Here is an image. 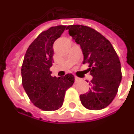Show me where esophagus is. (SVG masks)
Returning <instances> with one entry per match:
<instances>
[{
    "label": "esophagus",
    "instance_id": "esophagus-1",
    "mask_svg": "<svg viewBox=\"0 0 134 134\" xmlns=\"http://www.w3.org/2000/svg\"><path fill=\"white\" fill-rule=\"evenodd\" d=\"M75 83H77V82H78V81L80 80V78H79L78 77L75 76Z\"/></svg>",
    "mask_w": 134,
    "mask_h": 134
}]
</instances>
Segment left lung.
<instances>
[{"instance_id":"1","label":"left lung","mask_w":134,"mask_h":134,"mask_svg":"<svg viewBox=\"0 0 134 134\" xmlns=\"http://www.w3.org/2000/svg\"><path fill=\"white\" fill-rule=\"evenodd\" d=\"M69 35L80 45L84 61L93 76L89 91L80 96L83 107L99 110L112 102L122 80L121 64L113 45L93 28L75 25L67 27Z\"/></svg>"}]
</instances>
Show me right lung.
<instances>
[{
  "label": "right lung",
  "mask_w": 134,
  "mask_h": 134,
  "mask_svg": "<svg viewBox=\"0 0 134 134\" xmlns=\"http://www.w3.org/2000/svg\"><path fill=\"white\" fill-rule=\"evenodd\" d=\"M66 27L59 25L42 32L28 47L21 66L24 89L35 106L44 111L59 109L66 91L75 82L72 74L56 77L50 71L54 62L53 44Z\"/></svg>",
  "instance_id": "add662e5"
}]
</instances>
